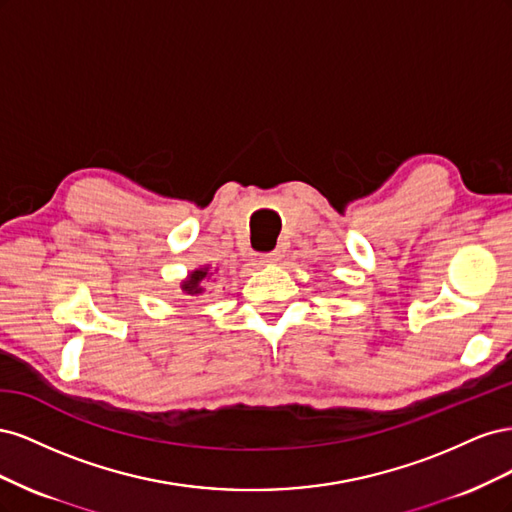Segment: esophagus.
<instances>
[{"label":"esophagus","instance_id":"1","mask_svg":"<svg viewBox=\"0 0 512 512\" xmlns=\"http://www.w3.org/2000/svg\"><path fill=\"white\" fill-rule=\"evenodd\" d=\"M280 258H282V254H280V252H269V254H265V256H262V258L258 260V267H269V265H275V262H280Z\"/></svg>","mask_w":512,"mask_h":512}]
</instances>
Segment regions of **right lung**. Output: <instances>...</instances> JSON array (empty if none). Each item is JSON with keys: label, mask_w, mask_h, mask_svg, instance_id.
<instances>
[{"label": "right lung", "mask_w": 512, "mask_h": 512, "mask_svg": "<svg viewBox=\"0 0 512 512\" xmlns=\"http://www.w3.org/2000/svg\"><path fill=\"white\" fill-rule=\"evenodd\" d=\"M215 280H218V267L203 265L183 277L181 290L183 294H188V297H198V294H205L207 286L213 284Z\"/></svg>", "instance_id": "add662e5"}]
</instances>
